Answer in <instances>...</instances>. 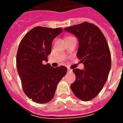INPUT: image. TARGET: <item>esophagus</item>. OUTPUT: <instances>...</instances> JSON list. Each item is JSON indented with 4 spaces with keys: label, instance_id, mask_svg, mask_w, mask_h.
<instances>
[{
    "label": "esophagus",
    "instance_id": "34e87169",
    "mask_svg": "<svg viewBox=\"0 0 123 123\" xmlns=\"http://www.w3.org/2000/svg\"><path fill=\"white\" fill-rule=\"evenodd\" d=\"M72 70L70 69V68H68V72H72Z\"/></svg>",
    "mask_w": 123,
    "mask_h": 123
}]
</instances>
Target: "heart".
<instances>
[{
    "label": "heart",
    "instance_id": "b5f03b06",
    "mask_svg": "<svg viewBox=\"0 0 123 123\" xmlns=\"http://www.w3.org/2000/svg\"><path fill=\"white\" fill-rule=\"evenodd\" d=\"M72 37H70V36H67V37H66V40H67V39H70V38Z\"/></svg>",
    "mask_w": 123,
    "mask_h": 123
}]
</instances>
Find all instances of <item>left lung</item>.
<instances>
[{
  "instance_id": "obj_1",
  "label": "left lung",
  "mask_w": 123,
  "mask_h": 123,
  "mask_svg": "<svg viewBox=\"0 0 123 123\" xmlns=\"http://www.w3.org/2000/svg\"><path fill=\"white\" fill-rule=\"evenodd\" d=\"M78 39L77 57L84 69H74L76 80L70 86L75 96L87 101L96 97L107 80L111 67L108 43L99 28L88 22L64 29Z\"/></svg>"
}]
</instances>
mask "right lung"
Here are the masks:
<instances>
[{"instance_id": "right-lung-1", "label": "right lung", "mask_w": 123, "mask_h": 123, "mask_svg": "<svg viewBox=\"0 0 123 123\" xmlns=\"http://www.w3.org/2000/svg\"><path fill=\"white\" fill-rule=\"evenodd\" d=\"M62 31L37 26L28 31L21 41L16 56V67L24 92L33 101L48 103L53 99L56 86L67 72L64 66L53 68L47 63L53 41Z\"/></svg>"}]
</instances>
